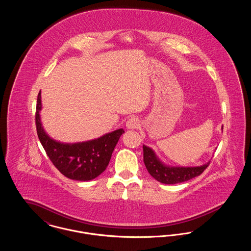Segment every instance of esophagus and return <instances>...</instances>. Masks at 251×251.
<instances>
[{"label": "esophagus", "mask_w": 251, "mask_h": 251, "mask_svg": "<svg viewBox=\"0 0 251 251\" xmlns=\"http://www.w3.org/2000/svg\"><path fill=\"white\" fill-rule=\"evenodd\" d=\"M126 127L128 129H136L139 127V120L136 118H131L126 122Z\"/></svg>", "instance_id": "esophagus-1"}]
</instances>
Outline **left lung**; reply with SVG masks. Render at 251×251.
Returning a JSON list of instances; mask_svg holds the SVG:
<instances>
[{
	"instance_id": "left-lung-1",
	"label": "left lung",
	"mask_w": 251,
	"mask_h": 251,
	"mask_svg": "<svg viewBox=\"0 0 251 251\" xmlns=\"http://www.w3.org/2000/svg\"><path fill=\"white\" fill-rule=\"evenodd\" d=\"M143 155L144 163L149 173L158 181L166 184L179 183L198 177L210 164V162H208L203 166L195 167H167L157 158L151 148L145 145Z\"/></svg>"
}]
</instances>
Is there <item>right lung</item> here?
<instances>
[{
    "instance_id": "1",
    "label": "right lung",
    "mask_w": 251,
    "mask_h": 251,
    "mask_svg": "<svg viewBox=\"0 0 251 251\" xmlns=\"http://www.w3.org/2000/svg\"><path fill=\"white\" fill-rule=\"evenodd\" d=\"M41 93L37 95L36 110V132L50 160L67 178L90 180L101 174L107 167L114 149L123 129H118L103 136L82 143L64 144L51 139L40 121Z\"/></svg>"
}]
</instances>
